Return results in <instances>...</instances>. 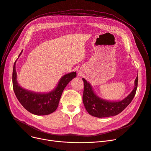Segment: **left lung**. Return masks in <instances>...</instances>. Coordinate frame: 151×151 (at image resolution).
I'll use <instances>...</instances> for the list:
<instances>
[{
    "label": "left lung",
    "instance_id": "8db88e82",
    "mask_svg": "<svg viewBox=\"0 0 151 151\" xmlns=\"http://www.w3.org/2000/svg\"><path fill=\"white\" fill-rule=\"evenodd\" d=\"M84 91L83 102L87 112L92 116L104 118L115 116L121 113L132 101L137 87L138 77L134 81V87L131 93L122 101H110L102 99L94 91L89 82L83 78Z\"/></svg>",
    "mask_w": 151,
    "mask_h": 151
}]
</instances>
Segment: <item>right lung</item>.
<instances>
[{
    "label": "right lung",
    "instance_id": "1",
    "mask_svg": "<svg viewBox=\"0 0 151 151\" xmlns=\"http://www.w3.org/2000/svg\"><path fill=\"white\" fill-rule=\"evenodd\" d=\"M22 52L19 54L18 57L20 56ZM16 62L17 60L14 63L13 69V89L17 98L23 107L30 113L36 115H49L55 112L58 107L63 89L68 83L76 76V71L63 75L55 89L49 93H35L25 89L19 86L17 80Z\"/></svg>",
    "mask_w": 151,
    "mask_h": 151
}]
</instances>
